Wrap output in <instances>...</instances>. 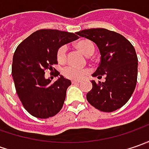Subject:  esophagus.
Segmentation results:
<instances>
[{
	"label": "esophagus",
	"instance_id": "obj_1",
	"mask_svg": "<svg viewBox=\"0 0 149 149\" xmlns=\"http://www.w3.org/2000/svg\"><path fill=\"white\" fill-rule=\"evenodd\" d=\"M71 83L73 84H79L80 82H79V81H76V80H72Z\"/></svg>",
	"mask_w": 149,
	"mask_h": 149
}]
</instances>
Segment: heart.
Listing matches in <instances>:
<instances>
[{"mask_svg":"<svg viewBox=\"0 0 149 149\" xmlns=\"http://www.w3.org/2000/svg\"><path fill=\"white\" fill-rule=\"evenodd\" d=\"M77 47L80 49L84 54L87 56L91 55L95 52V46L94 44L90 40H79L76 44ZM67 51L68 48L67 45H62L60 46L58 51H57V60L59 62L62 63L65 62L67 58ZM89 74V70L85 68H79L74 65H68L64 68L63 70V74L67 79H73V80H80L86 75Z\"/></svg>","mask_w":149,"mask_h":149,"instance_id":"b5f03b06","label":"heart"}]
</instances>
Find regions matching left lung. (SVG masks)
Here are the masks:
<instances>
[{"label":"left lung","instance_id":"left-lung-1","mask_svg":"<svg viewBox=\"0 0 149 149\" xmlns=\"http://www.w3.org/2000/svg\"><path fill=\"white\" fill-rule=\"evenodd\" d=\"M78 36L95 42L100 49V63L93 74L104 82L92 80V89L86 98L95 109L113 112L123 107L134 91L138 77V57L134 47L117 32L93 28L76 32Z\"/></svg>","mask_w":149,"mask_h":149}]
</instances>
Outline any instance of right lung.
Instances as JSON below:
<instances>
[{
    "mask_svg": "<svg viewBox=\"0 0 149 149\" xmlns=\"http://www.w3.org/2000/svg\"><path fill=\"white\" fill-rule=\"evenodd\" d=\"M76 35L58 30H39L15 49L11 69L15 87L24 108L32 116L48 118L62 109L71 81L60 75L52 83L45 78V73L46 70H53L52 66L58 64L59 48L77 40ZM59 74L56 71L55 76Z\"/></svg>",
    "mask_w": 149,
    "mask_h": 149,
    "instance_id": "add662e5",
    "label": "right lung"
}]
</instances>
